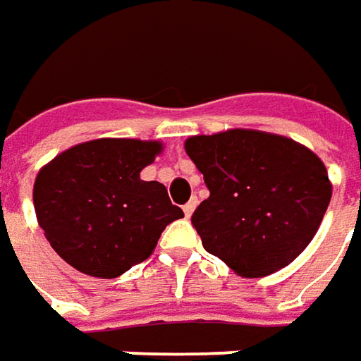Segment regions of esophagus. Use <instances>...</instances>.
Returning a JSON list of instances; mask_svg holds the SVG:
<instances>
[{
	"label": "esophagus",
	"instance_id": "obj_1",
	"mask_svg": "<svg viewBox=\"0 0 361 361\" xmlns=\"http://www.w3.org/2000/svg\"><path fill=\"white\" fill-rule=\"evenodd\" d=\"M195 209H197V199H192V201H188L185 207H183V211H185V215L190 216L195 213Z\"/></svg>",
	"mask_w": 361,
	"mask_h": 361
}]
</instances>
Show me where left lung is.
Returning <instances> with one entry per match:
<instances>
[{
    "label": "left lung",
    "instance_id": "8db88e82",
    "mask_svg": "<svg viewBox=\"0 0 361 361\" xmlns=\"http://www.w3.org/2000/svg\"><path fill=\"white\" fill-rule=\"evenodd\" d=\"M209 199L192 213L202 247L241 277L287 267L312 243L331 199L326 164L295 140L231 128L185 140Z\"/></svg>",
    "mask_w": 361,
    "mask_h": 361
}]
</instances>
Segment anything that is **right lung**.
Segmentation results:
<instances>
[{"label":"right lung","mask_w":361,"mask_h":361,"mask_svg":"<svg viewBox=\"0 0 361 361\" xmlns=\"http://www.w3.org/2000/svg\"><path fill=\"white\" fill-rule=\"evenodd\" d=\"M160 152L159 140L98 138L39 169L35 216L66 263L114 279L152 255L164 227L185 216L162 183L140 178Z\"/></svg>","instance_id":"right-lung-1"}]
</instances>
